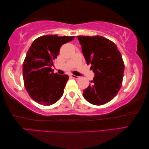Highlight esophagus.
I'll use <instances>...</instances> for the list:
<instances>
[{"mask_svg": "<svg viewBox=\"0 0 149 149\" xmlns=\"http://www.w3.org/2000/svg\"><path fill=\"white\" fill-rule=\"evenodd\" d=\"M70 77H71L72 79H79V76H76V75H74V74H71V75H70Z\"/></svg>", "mask_w": 149, "mask_h": 149, "instance_id": "34e87169", "label": "esophagus"}]
</instances>
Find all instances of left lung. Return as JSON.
<instances>
[{
    "label": "left lung",
    "instance_id": "left-lung-1",
    "mask_svg": "<svg viewBox=\"0 0 149 149\" xmlns=\"http://www.w3.org/2000/svg\"><path fill=\"white\" fill-rule=\"evenodd\" d=\"M88 65L94 77L83 97L92 104L100 106L111 100L121 87L124 63L118 47L102 36H77Z\"/></svg>",
    "mask_w": 149,
    "mask_h": 149
}]
</instances>
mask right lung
Wrapping results in <instances>:
<instances>
[{
  "mask_svg": "<svg viewBox=\"0 0 149 149\" xmlns=\"http://www.w3.org/2000/svg\"><path fill=\"white\" fill-rule=\"evenodd\" d=\"M74 36L46 35L31 43L23 63L24 86L34 101L50 106L62 97L69 76L53 72L52 67L60 48Z\"/></svg>",
  "mask_w": 149,
  "mask_h": 149,
  "instance_id": "obj_1",
  "label": "right lung"
}]
</instances>
